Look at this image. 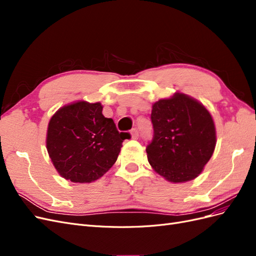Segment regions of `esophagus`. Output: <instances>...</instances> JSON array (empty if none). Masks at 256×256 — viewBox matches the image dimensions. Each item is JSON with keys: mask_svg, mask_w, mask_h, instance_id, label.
<instances>
[{"mask_svg": "<svg viewBox=\"0 0 256 256\" xmlns=\"http://www.w3.org/2000/svg\"><path fill=\"white\" fill-rule=\"evenodd\" d=\"M131 138H134V140H136V138H138V129H132V130H131Z\"/></svg>", "mask_w": 256, "mask_h": 256, "instance_id": "obj_1", "label": "esophagus"}]
</instances>
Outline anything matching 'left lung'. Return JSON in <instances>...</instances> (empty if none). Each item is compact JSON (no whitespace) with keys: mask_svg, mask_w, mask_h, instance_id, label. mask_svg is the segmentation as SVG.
Returning a JSON list of instances; mask_svg holds the SVG:
<instances>
[{"mask_svg":"<svg viewBox=\"0 0 256 256\" xmlns=\"http://www.w3.org/2000/svg\"><path fill=\"white\" fill-rule=\"evenodd\" d=\"M150 118L154 138L146 152L154 172L174 184L194 180L216 147L212 114L196 99L175 92L152 104Z\"/></svg>","mask_w":256,"mask_h":256,"instance_id":"1","label":"left lung"}]
</instances>
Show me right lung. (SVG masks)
Masks as SVG:
<instances>
[{
  "label": "right lung",
  "instance_id": "1",
  "mask_svg": "<svg viewBox=\"0 0 256 256\" xmlns=\"http://www.w3.org/2000/svg\"><path fill=\"white\" fill-rule=\"evenodd\" d=\"M100 102H76L60 108L50 118L46 145L58 173L67 180L92 182L118 160L122 141L112 118L102 114Z\"/></svg>",
  "mask_w": 256,
  "mask_h": 256
}]
</instances>
